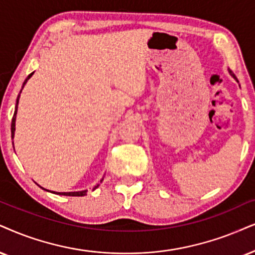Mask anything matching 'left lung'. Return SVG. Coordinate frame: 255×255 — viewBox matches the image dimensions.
Instances as JSON below:
<instances>
[{
  "label": "left lung",
  "mask_w": 255,
  "mask_h": 255,
  "mask_svg": "<svg viewBox=\"0 0 255 255\" xmlns=\"http://www.w3.org/2000/svg\"><path fill=\"white\" fill-rule=\"evenodd\" d=\"M230 73H231V70H230ZM234 76V75H233ZM237 81H238V80H237Z\"/></svg>",
  "instance_id": "left-lung-1"
}]
</instances>
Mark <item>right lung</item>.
Returning a JSON list of instances; mask_svg holds the SVG:
<instances>
[{"mask_svg": "<svg viewBox=\"0 0 255 255\" xmlns=\"http://www.w3.org/2000/svg\"><path fill=\"white\" fill-rule=\"evenodd\" d=\"M34 73L29 74L27 79L24 80L23 82V86H22V88H23L25 83H27V81L29 79H30L31 75H33ZM18 99H20V94H18L17 96V100H16V106H15V112H14V117H12L11 119V137L14 138V133H15V120H16V113H17V106H18ZM12 144H14V142H12ZM87 191H81V192H69V193H56V194H60V195H68V196H85L86 195Z\"/></svg>", "mask_w": 255, "mask_h": 255, "instance_id": "1", "label": "right lung"}]
</instances>
